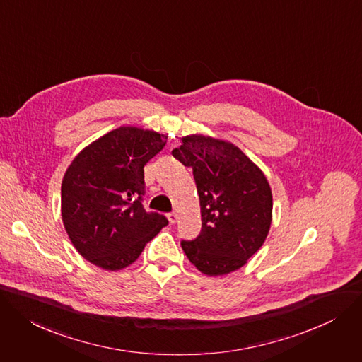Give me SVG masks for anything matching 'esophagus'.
I'll list each match as a JSON object with an SVG mask.
<instances>
[{"label":"esophagus","mask_w":362,"mask_h":362,"mask_svg":"<svg viewBox=\"0 0 362 362\" xmlns=\"http://www.w3.org/2000/svg\"><path fill=\"white\" fill-rule=\"evenodd\" d=\"M168 219L170 223H175L177 221V215L175 212H170V214H168Z\"/></svg>","instance_id":"1"}]
</instances>
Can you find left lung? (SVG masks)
I'll return each mask as SVG.
<instances>
[{
    "label": "left lung",
    "mask_w": 362,
    "mask_h": 362,
    "mask_svg": "<svg viewBox=\"0 0 362 362\" xmlns=\"http://www.w3.org/2000/svg\"><path fill=\"white\" fill-rule=\"evenodd\" d=\"M192 168L201 202L202 229L180 245L192 264L206 276L241 269L266 241L272 225L270 185L233 143L192 134L172 151Z\"/></svg>",
    "instance_id": "left-lung-1"
}]
</instances>
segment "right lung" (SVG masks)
Returning a JSON list of instances; mask_svg holds the SVG:
<instances>
[{"mask_svg":"<svg viewBox=\"0 0 362 362\" xmlns=\"http://www.w3.org/2000/svg\"><path fill=\"white\" fill-rule=\"evenodd\" d=\"M168 136L119 127L85 147L62 182V219L78 252L104 270L140 257L169 221L143 206L144 166Z\"/></svg>","mask_w":362,"mask_h":362,"instance_id":"add662e5","label":"right lung"}]
</instances>
